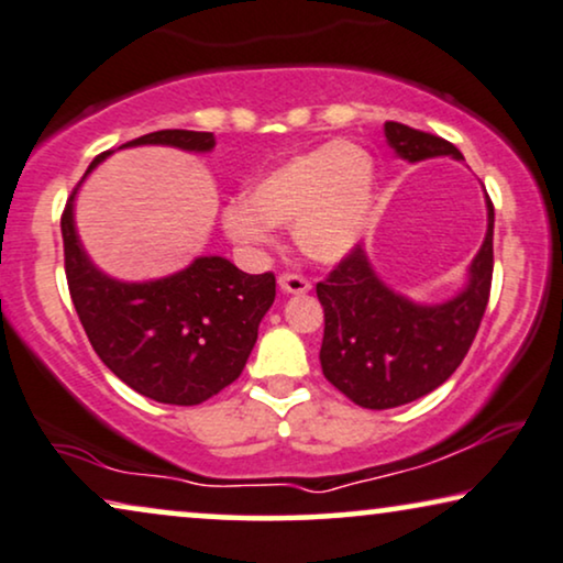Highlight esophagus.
Returning <instances> with one entry per match:
<instances>
[{"instance_id": "34e87169", "label": "esophagus", "mask_w": 563, "mask_h": 563, "mask_svg": "<svg viewBox=\"0 0 563 563\" xmlns=\"http://www.w3.org/2000/svg\"><path fill=\"white\" fill-rule=\"evenodd\" d=\"M277 286H280L283 294H309L311 283L301 275H280L277 277Z\"/></svg>"}]
</instances>
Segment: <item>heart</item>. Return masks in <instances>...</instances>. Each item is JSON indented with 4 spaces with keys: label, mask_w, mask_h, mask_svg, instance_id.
Segmentation results:
<instances>
[{
    "label": "heart",
    "mask_w": 563,
    "mask_h": 563,
    "mask_svg": "<svg viewBox=\"0 0 563 563\" xmlns=\"http://www.w3.org/2000/svg\"><path fill=\"white\" fill-rule=\"evenodd\" d=\"M376 166L372 153L347 140L324 142L280 161L220 212L225 236L244 252L275 241V225L294 231L309 260L338 265L351 257L372 220Z\"/></svg>",
    "instance_id": "heart-1"
}]
</instances>
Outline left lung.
I'll use <instances>...</instances> for the list:
<instances>
[{
    "label": "left lung",
    "mask_w": 563,
    "mask_h": 563,
    "mask_svg": "<svg viewBox=\"0 0 563 563\" xmlns=\"http://www.w3.org/2000/svg\"><path fill=\"white\" fill-rule=\"evenodd\" d=\"M384 137L397 158L465 161L452 142L400 122L384 124ZM486 239L467 267L460 294L441 303L412 301L376 275L364 246L317 283L324 306V338L319 361L332 387L355 405L387 410L433 393L457 372L490 294L494 275V205L486 195Z\"/></svg>",
    "instance_id": "left-lung-1"
}]
</instances>
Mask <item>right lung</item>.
<instances>
[{"label": "right lung", "instance_id": "add662e5", "mask_svg": "<svg viewBox=\"0 0 563 563\" xmlns=\"http://www.w3.org/2000/svg\"><path fill=\"white\" fill-rule=\"evenodd\" d=\"M166 145L210 153L212 132L161 130L119 147ZM111 153L98 155L82 181ZM80 181V184H82ZM77 184L62 216L69 296L92 351L134 393L166 405H199L244 372L262 317L275 301V275H249L218 254L195 257L155 280H119L85 252L75 225Z\"/></svg>", "mask_w": 563, "mask_h": 563}]
</instances>
